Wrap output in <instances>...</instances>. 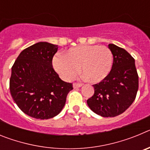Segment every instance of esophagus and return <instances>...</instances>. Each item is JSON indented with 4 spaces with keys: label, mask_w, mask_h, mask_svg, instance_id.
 <instances>
[{
    "label": "esophagus",
    "mask_w": 150,
    "mask_h": 150,
    "mask_svg": "<svg viewBox=\"0 0 150 150\" xmlns=\"http://www.w3.org/2000/svg\"><path fill=\"white\" fill-rule=\"evenodd\" d=\"M83 86L82 83H74L73 84V86H74V88H79V87H81Z\"/></svg>",
    "instance_id": "34e87169"
}]
</instances>
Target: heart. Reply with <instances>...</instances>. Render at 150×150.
Instances as JSON below:
<instances>
[{
	"mask_svg": "<svg viewBox=\"0 0 150 150\" xmlns=\"http://www.w3.org/2000/svg\"><path fill=\"white\" fill-rule=\"evenodd\" d=\"M113 61L111 50L106 46L84 45L71 48L64 55H55L53 67L62 79L71 80L80 73L91 83H98L109 74Z\"/></svg>",
	"mask_w": 150,
	"mask_h": 150,
	"instance_id": "1",
	"label": "heart"
}]
</instances>
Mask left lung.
<instances>
[{"instance_id": "8db88e82", "label": "left lung", "mask_w": 150, "mask_h": 150, "mask_svg": "<svg viewBox=\"0 0 150 150\" xmlns=\"http://www.w3.org/2000/svg\"><path fill=\"white\" fill-rule=\"evenodd\" d=\"M113 55L112 69L99 83L93 85L95 93L87 100L91 110L103 117L122 114L135 100L138 90V74L134 59L124 49L108 45Z\"/></svg>"}]
</instances>
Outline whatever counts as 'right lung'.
Masks as SVG:
<instances>
[{"instance_id":"add662e5","label":"right lung","mask_w":150,"mask_h":150,"mask_svg":"<svg viewBox=\"0 0 150 150\" xmlns=\"http://www.w3.org/2000/svg\"><path fill=\"white\" fill-rule=\"evenodd\" d=\"M57 50V45L39 42L25 49L12 67L10 93L19 109L30 117L48 120L57 116L74 88L52 67Z\"/></svg>"}]
</instances>
